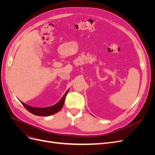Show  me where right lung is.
I'll return each mask as SVG.
<instances>
[{
	"label": "right lung",
	"instance_id": "obj_1",
	"mask_svg": "<svg viewBox=\"0 0 155 155\" xmlns=\"http://www.w3.org/2000/svg\"><path fill=\"white\" fill-rule=\"evenodd\" d=\"M69 89L66 92V93L63 95L61 99L57 104L50 107H45V108L34 107L30 106L28 105H26L25 104V103H23L22 101L21 102L22 104V105L33 114H35L37 116H48L57 113V112H58L61 109H62V107H63V105H64L65 97H66L67 93L68 92Z\"/></svg>",
	"mask_w": 155,
	"mask_h": 155
}]
</instances>
